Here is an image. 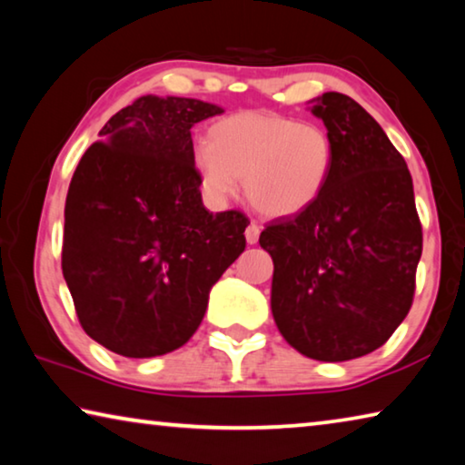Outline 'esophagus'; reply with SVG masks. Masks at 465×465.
I'll list each match as a JSON object with an SVG mask.
<instances>
[{
  "label": "esophagus",
  "instance_id": "34e87169",
  "mask_svg": "<svg viewBox=\"0 0 465 465\" xmlns=\"http://www.w3.org/2000/svg\"><path fill=\"white\" fill-rule=\"evenodd\" d=\"M258 238H261V227H258L254 222H252V223L246 227V242H248V243H256Z\"/></svg>",
  "mask_w": 465,
  "mask_h": 465
}]
</instances>
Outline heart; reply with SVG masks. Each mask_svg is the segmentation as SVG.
<instances>
[{
  "label": "heart",
  "mask_w": 465,
  "mask_h": 465,
  "mask_svg": "<svg viewBox=\"0 0 465 465\" xmlns=\"http://www.w3.org/2000/svg\"><path fill=\"white\" fill-rule=\"evenodd\" d=\"M334 163L330 133L272 110H242L219 119L193 152L203 193L223 203L243 193L258 213L293 217L324 193Z\"/></svg>",
  "instance_id": "b5f03b06"
}]
</instances>
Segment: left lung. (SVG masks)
I'll use <instances>...</instances> for the list:
<instances>
[{
	"label": "left lung",
	"instance_id": "1",
	"mask_svg": "<svg viewBox=\"0 0 465 465\" xmlns=\"http://www.w3.org/2000/svg\"><path fill=\"white\" fill-rule=\"evenodd\" d=\"M334 143L320 199L261 233L274 264L271 310L302 355L338 363L388 341L412 305L422 254L412 176L371 114L346 94L310 100Z\"/></svg>",
	"mask_w": 465,
	"mask_h": 465
}]
</instances>
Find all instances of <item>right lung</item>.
I'll return each mask as SVG.
<instances>
[{"label":"right lung","instance_id":"add662e5","mask_svg":"<svg viewBox=\"0 0 465 465\" xmlns=\"http://www.w3.org/2000/svg\"><path fill=\"white\" fill-rule=\"evenodd\" d=\"M223 108L141 96L100 129L65 201L63 277L85 334L147 359L188 342L209 293L243 248L248 217L209 213L191 129Z\"/></svg>","mask_w":465,"mask_h":465}]
</instances>
